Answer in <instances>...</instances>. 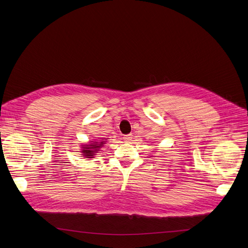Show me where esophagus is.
Returning <instances> with one entry per match:
<instances>
[{
    "label": "esophagus",
    "mask_w": 248,
    "mask_h": 248,
    "mask_svg": "<svg viewBox=\"0 0 248 248\" xmlns=\"http://www.w3.org/2000/svg\"><path fill=\"white\" fill-rule=\"evenodd\" d=\"M124 140L125 141V142H129L131 140H132V134L130 133V134H126V136H124Z\"/></svg>",
    "instance_id": "obj_1"
}]
</instances>
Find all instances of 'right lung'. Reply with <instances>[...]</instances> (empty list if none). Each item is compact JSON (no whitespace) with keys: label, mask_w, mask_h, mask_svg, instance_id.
Instances as JSON below:
<instances>
[{"label":"right lung","mask_w":248,"mask_h":248,"mask_svg":"<svg viewBox=\"0 0 248 248\" xmlns=\"http://www.w3.org/2000/svg\"><path fill=\"white\" fill-rule=\"evenodd\" d=\"M105 144L104 140L101 141H92L90 144H85L83 145L84 147H82L81 153H83L82 155L85 156L86 158H93L94 155H96L95 153H97L99 151V149Z\"/></svg>","instance_id":"add662e5"}]
</instances>
